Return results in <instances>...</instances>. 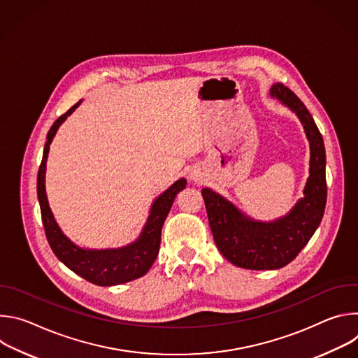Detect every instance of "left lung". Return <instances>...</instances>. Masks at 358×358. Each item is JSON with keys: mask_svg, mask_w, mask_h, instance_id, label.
Listing matches in <instances>:
<instances>
[{"mask_svg": "<svg viewBox=\"0 0 358 358\" xmlns=\"http://www.w3.org/2000/svg\"><path fill=\"white\" fill-rule=\"evenodd\" d=\"M271 94L299 116L310 141V177L304 187V198L289 215L265 224L243 217L210 188L201 191L220 252L234 265L255 271L279 269L292 262L320 225L327 199L324 141L310 112L280 82L272 86Z\"/></svg>", "mask_w": 358, "mask_h": 358, "instance_id": "left-lung-1", "label": "left lung"}]
</instances>
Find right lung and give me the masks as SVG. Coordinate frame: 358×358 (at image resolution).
I'll use <instances>...</instances> for the list:
<instances>
[{"mask_svg": "<svg viewBox=\"0 0 358 358\" xmlns=\"http://www.w3.org/2000/svg\"><path fill=\"white\" fill-rule=\"evenodd\" d=\"M79 103L80 101L73 105L66 113L59 116L52 127L49 129L46 136L48 141L43 147V156L36 180L42 224L50 249L54 250L57 258L64 262L71 271H73L87 282L99 286L120 285L141 278L148 272L151 265L155 264L160 249L163 224L170 213L176 195L185 188L187 181L184 178L176 181L166 192H163L155 201L143 234L134 243L126 248L106 250H86L72 243L59 229L48 206L45 194V164L48 159L49 144L52 141L58 127L79 106Z\"/></svg>", "mask_w": 358, "mask_h": 358, "instance_id": "add662e5", "label": "right lung"}]
</instances>
